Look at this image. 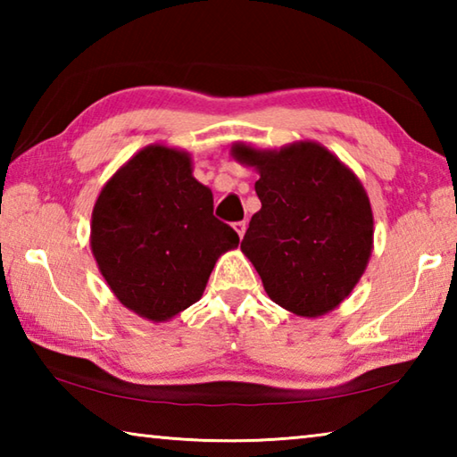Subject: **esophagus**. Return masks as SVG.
I'll return each mask as SVG.
<instances>
[{
    "label": "esophagus",
    "instance_id": "34e87169",
    "mask_svg": "<svg viewBox=\"0 0 457 457\" xmlns=\"http://www.w3.org/2000/svg\"><path fill=\"white\" fill-rule=\"evenodd\" d=\"M245 228H247V223H245V221H237V223H234V229L237 231V236H239V237H244V234H245Z\"/></svg>",
    "mask_w": 457,
    "mask_h": 457
}]
</instances>
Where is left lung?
Segmentation results:
<instances>
[{
  "mask_svg": "<svg viewBox=\"0 0 457 457\" xmlns=\"http://www.w3.org/2000/svg\"><path fill=\"white\" fill-rule=\"evenodd\" d=\"M229 154L260 175L262 210L252 215L242 252L268 296L304 319L335 311L373 252V210L359 177L316 141L282 149L236 141Z\"/></svg>",
  "mask_w": 457,
  "mask_h": 457,
  "instance_id": "obj_1",
  "label": "left lung"
}]
</instances>
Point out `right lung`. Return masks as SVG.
I'll return each instance as SVG.
<instances>
[{
	"instance_id": "right-lung-1",
	"label": "right lung",
	"mask_w": 457,
	"mask_h": 457,
	"mask_svg": "<svg viewBox=\"0 0 457 457\" xmlns=\"http://www.w3.org/2000/svg\"><path fill=\"white\" fill-rule=\"evenodd\" d=\"M239 237L213 215V193L193 177L187 151L153 143L100 189L90 250L119 303L167 322L204 296L221 253Z\"/></svg>"
}]
</instances>
